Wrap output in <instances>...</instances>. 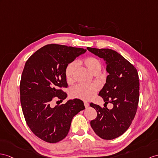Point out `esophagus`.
Listing matches in <instances>:
<instances>
[{"label": "esophagus", "mask_w": 158, "mask_h": 158, "mask_svg": "<svg viewBox=\"0 0 158 158\" xmlns=\"http://www.w3.org/2000/svg\"><path fill=\"white\" fill-rule=\"evenodd\" d=\"M84 106H85L86 108H87V107H88V106H89V103L86 102V101H84Z\"/></svg>", "instance_id": "34e87169"}]
</instances>
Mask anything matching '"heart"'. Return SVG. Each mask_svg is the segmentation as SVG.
I'll use <instances>...</instances> for the list:
<instances>
[{"instance_id": "heart-1", "label": "heart", "mask_w": 158, "mask_h": 158, "mask_svg": "<svg viewBox=\"0 0 158 158\" xmlns=\"http://www.w3.org/2000/svg\"><path fill=\"white\" fill-rule=\"evenodd\" d=\"M80 63L86 66L92 74H98L101 70L102 65L101 61L93 57H89L80 61ZM76 71V64L72 62L68 65L65 70V76L66 81L70 83L74 80ZM98 90V86L96 84H80L73 87L70 94L72 97L82 100H90L94 97Z\"/></svg>"}]
</instances>
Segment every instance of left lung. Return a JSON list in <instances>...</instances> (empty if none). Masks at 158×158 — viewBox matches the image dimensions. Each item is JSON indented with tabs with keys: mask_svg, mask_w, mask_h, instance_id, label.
<instances>
[{
	"mask_svg": "<svg viewBox=\"0 0 158 158\" xmlns=\"http://www.w3.org/2000/svg\"><path fill=\"white\" fill-rule=\"evenodd\" d=\"M87 49L105 61L109 75L98 95L105 104L113 105L109 110L90 104L97 112V118L90 121L91 127L102 139H113L128 129L135 116L139 98V76L133 65L114 50Z\"/></svg>",
	"mask_w": 158,
	"mask_h": 158,
	"instance_id": "1",
	"label": "left lung"
}]
</instances>
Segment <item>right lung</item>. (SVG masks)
Instances as JSON below:
<instances>
[{"mask_svg":"<svg viewBox=\"0 0 158 158\" xmlns=\"http://www.w3.org/2000/svg\"><path fill=\"white\" fill-rule=\"evenodd\" d=\"M86 49L48 44L42 47L26 61L20 82L21 104L27 124L37 137L48 143L64 139L73 117L85 109L82 101L69 100L66 104L51 107L54 98L61 101L67 94L65 70L68 64Z\"/></svg>","mask_w":158,"mask_h":158,"instance_id":"add662e5","label":"right lung"}]
</instances>
